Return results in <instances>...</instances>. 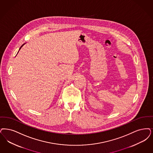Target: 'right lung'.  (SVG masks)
<instances>
[{"mask_svg":"<svg viewBox=\"0 0 153 153\" xmlns=\"http://www.w3.org/2000/svg\"><path fill=\"white\" fill-rule=\"evenodd\" d=\"M23 45H24V44H23ZM23 45H22V46H21V47H20V49H20V48H22V47H23Z\"/></svg>","mask_w":153,"mask_h":153,"instance_id":"1","label":"right lung"}]
</instances>
